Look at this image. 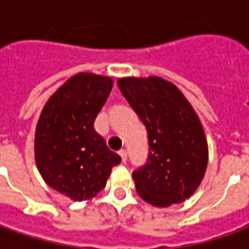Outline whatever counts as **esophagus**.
<instances>
[{"mask_svg": "<svg viewBox=\"0 0 249 249\" xmlns=\"http://www.w3.org/2000/svg\"><path fill=\"white\" fill-rule=\"evenodd\" d=\"M119 155L121 156V160H123V162L126 161V151H125V149H121V151L119 152Z\"/></svg>", "mask_w": 249, "mask_h": 249, "instance_id": "obj_1", "label": "esophagus"}]
</instances>
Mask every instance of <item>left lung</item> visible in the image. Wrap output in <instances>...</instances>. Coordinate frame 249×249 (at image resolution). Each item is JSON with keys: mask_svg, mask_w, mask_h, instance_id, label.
Listing matches in <instances>:
<instances>
[{"mask_svg": "<svg viewBox=\"0 0 249 249\" xmlns=\"http://www.w3.org/2000/svg\"><path fill=\"white\" fill-rule=\"evenodd\" d=\"M117 85L148 132L146 162L132 173L137 193L156 207L183 203L201 183L208 164L197 114L183 93L160 77L120 78Z\"/></svg>", "mask_w": 249, "mask_h": 249, "instance_id": "left-lung-1", "label": "left lung"}]
</instances>
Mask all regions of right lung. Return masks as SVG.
Instances as JSON below:
<instances>
[{
	"mask_svg": "<svg viewBox=\"0 0 249 249\" xmlns=\"http://www.w3.org/2000/svg\"><path fill=\"white\" fill-rule=\"evenodd\" d=\"M112 87L110 77L78 73L48 100L37 123L35 155L41 176L74 201L94 197L121 161L94 130Z\"/></svg>",
	"mask_w": 249,
	"mask_h": 249,
	"instance_id": "right-lung-1",
	"label": "right lung"
}]
</instances>
